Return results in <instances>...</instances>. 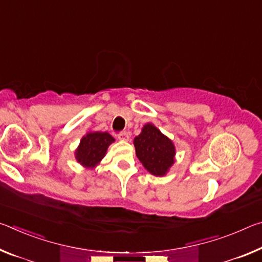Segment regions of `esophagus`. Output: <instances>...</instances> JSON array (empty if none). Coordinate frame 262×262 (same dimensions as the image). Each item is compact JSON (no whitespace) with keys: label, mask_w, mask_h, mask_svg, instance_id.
Segmentation results:
<instances>
[{"label":"esophagus","mask_w":262,"mask_h":262,"mask_svg":"<svg viewBox=\"0 0 262 262\" xmlns=\"http://www.w3.org/2000/svg\"><path fill=\"white\" fill-rule=\"evenodd\" d=\"M129 133L128 132H122V133H120V134L118 135V137L120 140H122V141H129Z\"/></svg>","instance_id":"1"}]
</instances>
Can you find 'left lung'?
<instances>
[{
	"label": "left lung",
	"instance_id": "1",
	"mask_svg": "<svg viewBox=\"0 0 262 262\" xmlns=\"http://www.w3.org/2000/svg\"><path fill=\"white\" fill-rule=\"evenodd\" d=\"M136 156L150 173L163 177L173 165L176 148L173 142L152 123L142 128L139 136L134 139Z\"/></svg>",
	"mask_w": 262,
	"mask_h": 262
}]
</instances>
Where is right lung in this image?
<instances>
[{
    "label": "right lung",
    "instance_id": "right-lung-1",
    "mask_svg": "<svg viewBox=\"0 0 262 262\" xmlns=\"http://www.w3.org/2000/svg\"><path fill=\"white\" fill-rule=\"evenodd\" d=\"M115 140L107 132H90L82 137L75 151L76 161L88 168H94L104 158L107 148Z\"/></svg>",
    "mask_w": 262,
    "mask_h": 262
}]
</instances>
